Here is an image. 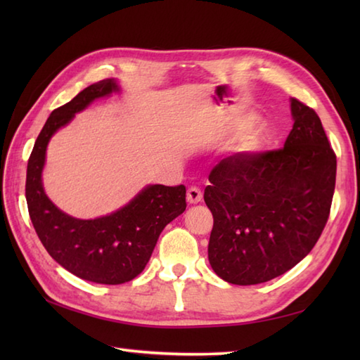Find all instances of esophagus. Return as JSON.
I'll use <instances>...</instances> for the list:
<instances>
[{
    "mask_svg": "<svg viewBox=\"0 0 360 360\" xmlns=\"http://www.w3.org/2000/svg\"><path fill=\"white\" fill-rule=\"evenodd\" d=\"M202 200V192L200 188H196V187H190L188 190H187V201L190 202V204H196V202H200Z\"/></svg>",
    "mask_w": 360,
    "mask_h": 360,
    "instance_id": "obj_1",
    "label": "esophagus"
}]
</instances>
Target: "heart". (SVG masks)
I'll return each instance as SVG.
<instances>
[{
	"label": "heart",
	"mask_w": 360,
	"mask_h": 360,
	"mask_svg": "<svg viewBox=\"0 0 360 360\" xmlns=\"http://www.w3.org/2000/svg\"><path fill=\"white\" fill-rule=\"evenodd\" d=\"M259 145V134L255 129H246L240 137V148L243 151H254Z\"/></svg>",
	"instance_id": "heart-1"
}]
</instances>
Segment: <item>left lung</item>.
Returning <instances> with one entry per match:
<instances>
[{
	"mask_svg": "<svg viewBox=\"0 0 360 360\" xmlns=\"http://www.w3.org/2000/svg\"><path fill=\"white\" fill-rule=\"evenodd\" d=\"M285 147L235 153L213 167L209 262L232 285L269 281L302 262L322 235L335 187V153L317 112L290 98Z\"/></svg>",
	"mask_w": 360,
	"mask_h": 360,
	"instance_id": "8db88e82",
	"label": "left lung"
}]
</instances>
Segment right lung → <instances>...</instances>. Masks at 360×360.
<instances>
[{"label": "right lung", "instance_id": "obj_1", "mask_svg": "<svg viewBox=\"0 0 360 360\" xmlns=\"http://www.w3.org/2000/svg\"><path fill=\"white\" fill-rule=\"evenodd\" d=\"M114 91H119L116 80L105 79L53 110L37 137L26 174L29 217L44 249L66 271L101 285H122L137 277L164 227L187 207L184 186H148L125 207L96 219L66 215L46 196L41 172L52 134L71 122L75 112Z\"/></svg>", "mask_w": 360, "mask_h": 360}]
</instances>
